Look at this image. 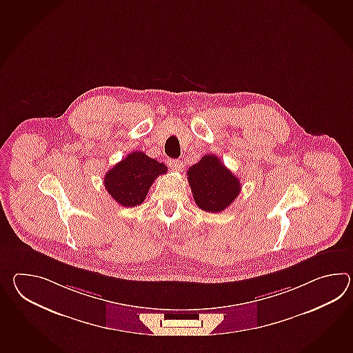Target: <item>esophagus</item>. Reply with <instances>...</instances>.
<instances>
[{"instance_id":"1","label":"esophagus","mask_w":353,"mask_h":353,"mask_svg":"<svg viewBox=\"0 0 353 353\" xmlns=\"http://www.w3.org/2000/svg\"><path fill=\"white\" fill-rule=\"evenodd\" d=\"M167 165H170L173 171H181L182 170V162L180 159H168Z\"/></svg>"}]
</instances>
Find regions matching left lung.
Wrapping results in <instances>:
<instances>
[{"mask_svg": "<svg viewBox=\"0 0 353 353\" xmlns=\"http://www.w3.org/2000/svg\"><path fill=\"white\" fill-rule=\"evenodd\" d=\"M197 206L209 212H224L241 192V181L214 154H206L188 171Z\"/></svg>", "mask_w": 353, "mask_h": 353, "instance_id": "obj_1", "label": "left lung"}]
</instances>
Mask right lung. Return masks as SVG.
Instances as JSON below:
<instances>
[{
  "label": "right lung",
  "mask_w": 353,
  "mask_h": 353,
  "mask_svg": "<svg viewBox=\"0 0 353 353\" xmlns=\"http://www.w3.org/2000/svg\"><path fill=\"white\" fill-rule=\"evenodd\" d=\"M167 165L143 152H132L105 174L103 185L110 196L121 206L134 208L147 197L149 188Z\"/></svg>",
  "instance_id": "obj_1"
}]
</instances>
